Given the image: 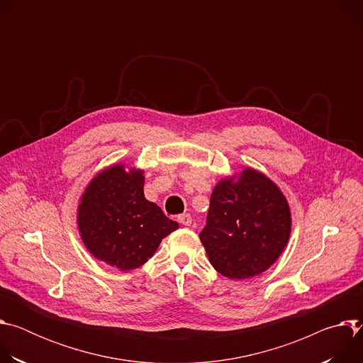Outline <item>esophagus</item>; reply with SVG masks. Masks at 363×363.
<instances>
[{"label":"esophagus","mask_w":363,"mask_h":363,"mask_svg":"<svg viewBox=\"0 0 363 363\" xmlns=\"http://www.w3.org/2000/svg\"><path fill=\"white\" fill-rule=\"evenodd\" d=\"M178 221L182 225H191L192 224V217L189 214H181V216H178Z\"/></svg>","instance_id":"esophagus-1"}]
</instances>
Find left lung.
I'll return each mask as SVG.
<instances>
[{"mask_svg":"<svg viewBox=\"0 0 363 363\" xmlns=\"http://www.w3.org/2000/svg\"><path fill=\"white\" fill-rule=\"evenodd\" d=\"M290 231V206L280 188L264 174L245 168L214 186L199 240L221 276L244 280L274 264Z\"/></svg>","mask_w":363,"mask_h":363,"instance_id":"8db88e82","label":"left lung"}]
</instances>
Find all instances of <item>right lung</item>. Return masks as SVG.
Segmentation results:
<instances>
[{"label": "right lung", "instance_id": "add662e5", "mask_svg": "<svg viewBox=\"0 0 363 363\" xmlns=\"http://www.w3.org/2000/svg\"><path fill=\"white\" fill-rule=\"evenodd\" d=\"M142 169L118 164L99 172L77 206V228L89 252L129 272L145 264L179 225L145 198Z\"/></svg>", "mask_w": 363, "mask_h": 363}]
</instances>
